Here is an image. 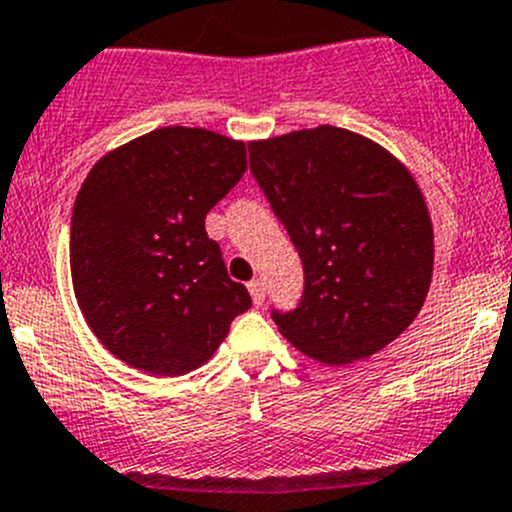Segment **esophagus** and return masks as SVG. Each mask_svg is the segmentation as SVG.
<instances>
[{
  "mask_svg": "<svg viewBox=\"0 0 512 512\" xmlns=\"http://www.w3.org/2000/svg\"><path fill=\"white\" fill-rule=\"evenodd\" d=\"M248 291H251L253 306H261V304H264V296H266L264 281H261V279H253V281H248Z\"/></svg>",
  "mask_w": 512,
  "mask_h": 512,
  "instance_id": "34e87169",
  "label": "esophagus"
}]
</instances>
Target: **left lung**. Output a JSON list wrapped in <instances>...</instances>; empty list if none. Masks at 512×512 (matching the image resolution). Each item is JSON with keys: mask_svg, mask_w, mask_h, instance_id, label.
<instances>
[{"mask_svg": "<svg viewBox=\"0 0 512 512\" xmlns=\"http://www.w3.org/2000/svg\"><path fill=\"white\" fill-rule=\"evenodd\" d=\"M251 173L304 264V296L279 332L316 362L352 364L420 314L435 233L417 180L387 148L319 125L251 140Z\"/></svg>", "mask_w": 512, "mask_h": 512, "instance_id": "obj_1", "label": "left lung"}]
</instances>
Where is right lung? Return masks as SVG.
<instances>
[{"label":"right lung","mask_w":512,"mask_h":512,"mask_svg":"<svg viewBox=\"0 0 512 512\" xmlns=\"http://www.w3.org/2000/svg\"><path fill=\"white\" fill-rule=\"evenodd\" d=\"M246 173V143L170 125L102 155L72 208L70 271L102 347L148 374L198 369L251 306L206 216Z\"/></svg>","instance_id":"add662e5"}]
</instances>
